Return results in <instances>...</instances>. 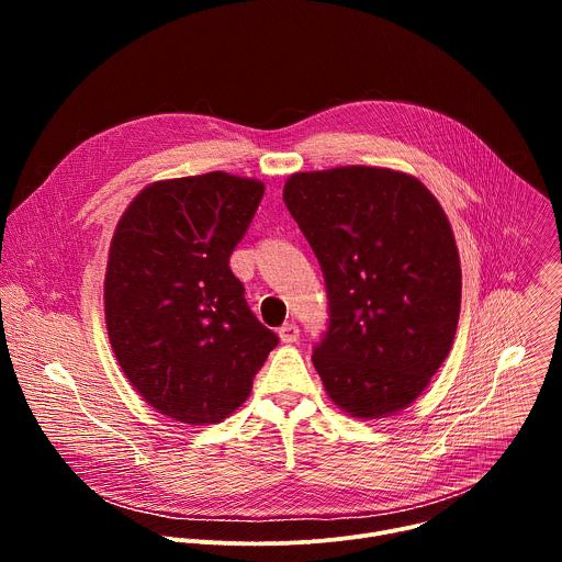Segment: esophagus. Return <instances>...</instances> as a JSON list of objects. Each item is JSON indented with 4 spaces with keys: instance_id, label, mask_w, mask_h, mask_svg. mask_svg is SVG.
I'll return each instance as SVG.
<instances>
[{
    "instance_id": "obj_1",
    "label": "esophagus",
    "mask_w": 562,
    "mask_h": 562,
    "mask_svg": "<svg viewBox=\"0 0 562 562\" xmlns=\"http://www.w3.org/2000/svg\"><path fill=\"white\" fill-rule=\"evenodd\" d=\"M278 334H280V340H282V342H286V345H291V342H297V340H300V327H297L295 323H286V325H282V327L278 329Z\"/></svg>"
}]
</instances>
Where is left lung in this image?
Masks as SVG:
<instances>
[{"label": "left lung", "mask_w": 562, "mask_h": 562, "mask_svg": "<svg viewBox=\"0 0 562 562\" xmlns=\"http://www.w3.org/2000/svg\"><path fill=\"white\" fill-rule=\"evenodd\" d=\"M284 204L325 276L329 327L313 364L356 418L409 407L453 345L462 273L451 224L427 187L400 171L295 173Z\"/></svg>", "instance_id": "left-lung-1"}]
</instances>
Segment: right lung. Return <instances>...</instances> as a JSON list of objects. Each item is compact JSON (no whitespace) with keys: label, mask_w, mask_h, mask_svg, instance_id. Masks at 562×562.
<instances>
[{"label":"right lung","mask_w":562,"mask_h":562,"mask_svg":"<svg viewBox=\"0 0 562 562\" xmlns=\"http://www.w3.org/2000/svg\"><path fill=\"white\" fill-rule=\"evenodd\" d=\"M262 195L258 180L213 171L146 187L117 222L104 280L109 340L135 391L180 423L233 414L280 342L228 267Z\"/></svg>","instance_id":"1"}]
</instances>
